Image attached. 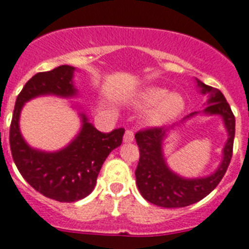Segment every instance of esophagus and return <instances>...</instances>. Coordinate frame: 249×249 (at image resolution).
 Instances as JSON below:
<instances>
[{
  "label": "esophagus",
  "instance_id": "esophagus-1",
  "mask_svg": "<svg viewBox=\"0 0 249 249\" xmlns=\"http://www.w3.org/2000/svg\"><path fill=\"white\" fill-rule=\"evenodd\" d=\"M135 139V135H134V131L132 130H126L124 132V136H123V141L124 142H132Z\"/></svg>",
  "mask_w": 249,
  "mask_h": 249
}]
</instances>
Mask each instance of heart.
<instances>
[{"label": "heart", "instance_id": "heart-1", "mask_svg": "<svg viewBox=\"0 0 249 249\" xmlns=\"http://www.w3.org/2000/svg\"><path fill=\"white\" fill-rule=\"evenodd\" d=\"M139 103L144 107H156L150 113V122L162 123L175 118L185 108L184 97L178 93H170L163 87H149L139 96Z\"/></svg>", "mask_w": 249, "mask_h": 249}]
</instances>
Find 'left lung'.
Instances as JSON below:
<instances>
[{
	"label": "left lung",
	"mask_w": 249,
	"mask_h": 249,
	"mask_svg": "<svg viewBox=\"0 0 249 249\" xmlns=\"http://www.w3.org/2000/svg\"><path fill=\"white\" fill-rule=\"evenodd\" d=\"M203 93H211L204 113L221 115L228 130V141L224 148V158L217 171L202 178H184L167 167L162 153V141L167 134L164 127H149L135 135L140 158L137 163L136 184L141 196L150 203L164 208H180L199 202L213 190L222 180L232 157L235 136V117L221 91L198 81ZM196 113H192L186 118Z\"/></svg>",
	"instance_id": "obj_1"
}]
</instances>
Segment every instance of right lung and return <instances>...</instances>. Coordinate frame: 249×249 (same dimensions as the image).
Returning a JSON list of instances; mask_svg holds the SVG:
<instances>
[{
	"mask_svg": "<svg viewBox=\"0 0 249 249\" xmlns=\"http://www.w3.org/2000/svg\"><path fill=\"white\" fill-rule=\"evenodd\" d=\"M74 68L60 65L32 77L18 95L10 124V149L14 162L32 188L57 202H77L87 196L96 185L103 163L113 149L122 144L124 128L108 134L96 130L82 114L83 126L78 136L60 152L45 153L29 148L19 130V115L25 101L39 95H75Z\"/></svg>",
	"mask_w": 249,
	"mask_h": 249,
	"instance_id": "add662e5",
	"label": "right lung"
}]
</instances>
